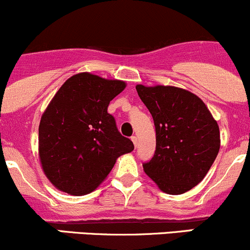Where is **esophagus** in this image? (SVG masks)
<instances>
[{
	"label": "esophagus",
	"instance_id": "obj_1",
	"mask_svg": "<svg viewBox=\"0 0 250 250\" xmlns=\"http://www.w3.org/2000/svg\"><path fill=\"white\" fill-rule=\"evenodd\" d=\"M132 141H133L134 146H135V148H136V146H138V138H136L135 135L132 136Z\"/></svg>",
	"mask_w": 250,
	"mask_h": 250
}]
</instances>
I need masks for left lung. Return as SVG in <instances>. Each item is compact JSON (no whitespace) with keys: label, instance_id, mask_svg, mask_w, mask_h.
<instances>
[{"label":"left lung","instance_id":"obj_1","mask_svg":"<svg viewBox=\"0 0 250 250\" xmlns=\"http://www.w3.org/2000/svg\"><path fill=\"white\" fill-rule=\"evenodd\" d=\"M156 127V152L146 175L164 193L178 195L204 180L219 152L217 121L194 93L173 86L136 85Z\"/></svg>","mask_w":250,"mask_h":250}]
</instances>
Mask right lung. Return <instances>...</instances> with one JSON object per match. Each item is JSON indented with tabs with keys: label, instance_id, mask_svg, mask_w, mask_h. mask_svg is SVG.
<instances>
[{
	"label": "right lung",
	"instance_id": "obj_1",
	"mask_svg": "<svg viewBox=\"0 0 250 250\" xmlns=\"http://www.w3.org/2000/svg\"><path fill=\"white\" fill-rule=\"evenodd\" d=\"M125 81L79 73L61 86L42 115L39 158L50 182L72 195L91 193L116 159L134 149L107 112Z\"/></svg>",
	"mask_w": 250,
	"mask_h": 250
}]
</instances>
